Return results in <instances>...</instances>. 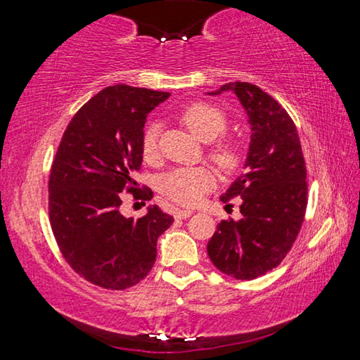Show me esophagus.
Here are the masks:
<instances>
[{
	"instance_id": "34e87169",
	"label": "esophagus",
	"mask_w": 360,
	"mask_h": 360,
	"mask_svg": "<svg viewBox=\"0 0 360 360\" xmlns=\"http://www.w3.org/2000/svg\"><path fill=\"white\" fill-rule=\"evenodd\" d=\"M192 210H176L174 211V217H178V219H187V217H191L192 216Z\"/></svg>"
}]
</instances>
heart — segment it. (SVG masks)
<instances>
[{
	"instance_id": "obj_1",
	"label": "heart",
	"mask_w": 360,
	"mask_h": 360,
	"mask_svg": "<svg viewBox=\"0 0 360 360\" xmlns=\"http://www.w3.org/2000/svg\"><path fill=\"white\" fill-rule=\"evenodd\" d=\"M181 120L187 125L195 136L202 141H214L227 131V115L211 103L197 101L188 105L181 112ZM141 150L146 160H152L158 152V124L150 122L143 131ZM208 155L214 165L225 174H233L240 169L245 152L240 143L233 139H221L208 149ZM214 176L208 168H174L162 176L160 192L174 203L192 206L202 200L203 195L211 191Z\"/></svg>"
}]
</instances>
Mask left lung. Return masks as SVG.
<instances>
[{
  "instance_id": "left-lung-1",
  "label": "left lung",
  "mask_w": 360,
  "mask_h": 360,
  "mask_svg": "<svg viewBox=\"0 0 360 360\" xmlns=\"http://www.w3.org/2000/svg\"><path fill=\"white\" fill-rule=\"evenodd\" d=\"M252 127L245 173L221 200L240 197V221L225 219L208 241L216 268L235 279H255L281 264L295 243L308 205L307 167L297 127L279 103L249 82H229Z\"/></svg>"
}]
</instances>
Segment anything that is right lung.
Instances as JSON below:
<instances>
[{
	"label": "right lung",
	"instance_id": "right-lung-1",
	"mask_svg": "<svg viewBox=\"0 0 360 360\" xmlns=\"http://www.w3.org/2000/svg\"><path fill=\"white\" fill-rule=\"evenodd\" d=\"M168 92L117 84L103 89L66 127L49 176V221L60 252L85 281L124 290L148 276L157 238L173 224L158 206L120 214L124 192L150 200L135 181L146 117Z\"/></svg>",
	"mask_w": 360,
	"mask_h": 360
}]
</instances>
